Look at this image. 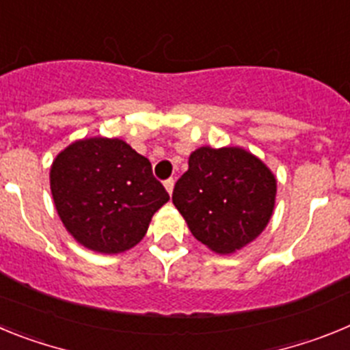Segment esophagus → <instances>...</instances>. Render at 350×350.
I'll return each instance as SVG.
<instances>
[{
    "instance_id": "1",
    "label": "esophagus",
    "mask_w": 350,
    "mask_h": 350,
    "mask_svg": "<svg viewBox=\"0 0 350 350\" xmlns=\"http://www.w3.org/2000/svg\"><path fill=\"white\" fill-rule=\"evenodd\" d=\"M173 185H175V180H173V178L165 180V187H166V191H168V194L173 193Z\"/></svg>"
}]
</instances>
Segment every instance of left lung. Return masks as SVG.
Here are the masks:
<instances>
[{
	"mask_svg": "<svg viewBox=\"0 0 350 350\" xmlns=\"http://www.w3.org/2000/svg\"><path fill=\"white\" fill-rule=\"evenodd\" d=\"M277 182L262 161L238 147H202L172 200L196 240L219 254L252 242L271 217Z\"/></svg>",
	"mask_w": 350,
	"mask_h": 350,
	"instance_id": "obj_1",
	"label": "left lung"
}]
</instances>
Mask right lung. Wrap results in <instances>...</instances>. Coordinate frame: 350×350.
Wrapping results in <instances>:
<instances>
[{"instance_id": "obj_1", "label": "right lung", "mask_w": 350, "mask_h": 350, "mask_svg": "<svg viewBox=\"0 0 350 350\" xmlns=\"http://www.w3.org/2000/svg\"><path fill=\"white\" fill-rule=\"evenodd\" d=\"M51 189L66 230L103 254L137 245L170 200L147 157L126 142L101 137L75 142L55 157Z\"/></svg>"}]
</instances>
